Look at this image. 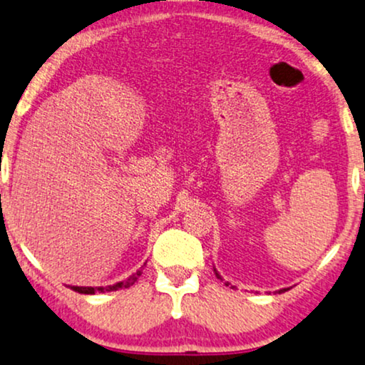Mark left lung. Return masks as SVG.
I'll list each match as a JSON object with an SVG mask.
<instances>
[{
    "label": "left lung",
    "instance_id": "obj_1",
    "mask_svg": "<svg viewBox=\"0 0 365 365\" xmlns=\"http://www.w3.org/2000/svg\"><path fill=\"white\" fill-rule=\"evenodd\" d=\"M215 274H217V278H219V279H222V278H220V276H219V273H215ZM281 292H284V289H281ZM281 292H279V293H281Z\"/></svg>",
    "mask_w": 365,
    "mask_h": 365
}]
</instances>
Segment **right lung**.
<instances>
[{"label":"right lung","instance_id":"right-lung-1","mask_svg":"<svg viewBox=\"0 0 365 365\" xmlns=\"http://www.w3.org/2000/svg\"><path fill=\"white\" fill-rule=\"evenodd\" d=\"M141 276V269H138L135 274H131L126 281H119L116 284H109V286H96V288H92V286H71V289L77 293H82V294H94V293H104V292H116V289H121V288H129L131 284H135L138 278Z\"/></svg>","mask_w":365,"mask_h":365}]
</instances>
